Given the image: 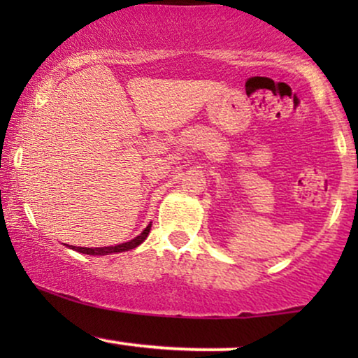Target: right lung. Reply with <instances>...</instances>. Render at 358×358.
Segmentation results:
<instances>
[{
  "mask_svg": "<svg viewBox=\"0 0 358 358\" xmlns=\"http://www.w3.org/2000/svg\"><path fill=\"white\" fill-rule=\"evenodd\" d=\"M150 231H151V222L148 224V227L145 229V231H143L139 236H136L133 241H129V242H122V244H117V245H108V248H76V245H72V249L77 250V252L89 254V256H108V254L124 252V250L134 249V248H138L139 244H143V242L146 241Z\"/></svg>",
  "mask_w": 358,
  "mask_h": 358,
  "instance_id": "1",
  "label": "right lung"
}]
</instances>
